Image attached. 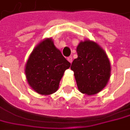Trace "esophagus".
Returning a JSON list of instances; mask_svg holds the SVG:
<instances>
[{"instance_id": "obj_1", "label": "esophagus", "mask_w": 130, "mask_h": 130, "mask_svg": "<svg viewBox=\"0 0 130 130\" xmlns=\"http://www.w3.org/2000/svg\"><path fill=\"white\" fill-rule=\"evenodd\" d=\"M68 60L69 61V62H70V63H72V56H70V57H68Z\"/></svg>"}]
</instances>
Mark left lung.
Returning a JSON list of instances; mask_svg holds the SVG:
<instances>
[{"mask_svg": "<svg viewBox=\"0 0 130 130\" xmlns=\"http://www.w3.org/2000/svg\"><path fill=\"white\" fill-rule=\"evenodd\" d=\"M77 58L72 63L78 89L94 95L106 87L110 77V63L101 46L90 40L81 41L77 47Z\"/></svg>", "mask_w": 130, "mask_h": 130, "instance_id": "8db88e82", "label": "left lung"}]
</instances>
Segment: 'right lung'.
I'll return each mask as SVG.
<instances>
[{"label": "right lung", "instance_id": "add662e5", "mask_svg": "<svg viewBox=\"0 0 130 130\" xmlns=\"http://www.w3.org/2000/svg\"><path fill=\"white\" fill-rule=\"evenodd\" d=\"M70 65L52 39H46L34 48L27 60L25 74L28 84L39 94H52L58 89L60 79Z\"/></svg>", "mask_w": 130, "mask_h": 130}]
</instances>
